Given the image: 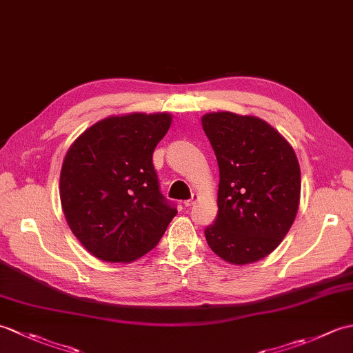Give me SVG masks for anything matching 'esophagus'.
Returning a JSON list of instances; mask_svg holds the SVG:
<instances>
[{
    "label": "esophagus",
    "mask_w": 353,
    "mask_h": 353,
    "mask_svg": "<svg viewBox=\"0 0 353 353\" xmlns=\"http://www.w3.org/2000/svg\"><path fill=\"white\" fill-rule=\"evenodd\" d=\"M196 200H197V196H196V194H192V197H191V199H188V200H185V201H183V205L190 208V206H192L194 203H196Z\"/></svg>",
    "instance_id": "esophagus-1"
}]
</instances>
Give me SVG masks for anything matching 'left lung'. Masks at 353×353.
I'll use <instances>...</instances> for the list:
<instances>
[{"label":"left lung","mask_w":353,"mask_h":353,"mask_svg":"<svg viewBox=\"0 0 353 353\" xmlns=\"http://www.w3.org/2000/svg\"><path fill=\"white\" fill-rule=\"evenodd\" d=\"M220 170L219 214L205 229L211 250L230 264L265 258L294 223L301 167L279 132L256 117L214 112L201 118Z\"/></svg>","instance_id":"8db88e82"}]
</instances>
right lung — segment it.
I'll list each match as a JSON object with an SVG mask.
<instances>
[{
  "label": "right lung",
  "instance_id": "obj_1",
  "mask_svg": "<svg viewBox=\"0 0 353 353\" xmlns=\"http://www.w3.org/2000/svg\"><path fill=\"white\" fill-rule=\"evenodd\" d=\"M171 125L168 114L110 117L89 127L65 156L61 201L85 249L108 262H130L157 245L172 216L153 152Z\"/></svg>",
  "mask_w": 353,
  "mask_h": 353
}]
</instances>
